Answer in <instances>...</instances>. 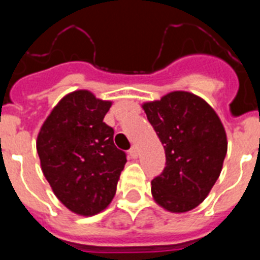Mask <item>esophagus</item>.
<instances>
[{
  "instance_id": "1",
  "label": "esophagus",
  "mask_w": 260,
  "mask_h": 260,
  "mask_svg": "<svg viewBox=\"0 0 260 260\" xmlns=\"http://www.w3.org/2000/svg\"><path fill=\"white\" fill-rule=\"evenodd\" d=\"M128 153H130V156H132L133 158H137L138 156H139V148H138L137 144H134V146L132 147V150L128 151Z\"/></svg>"
}]
</instances>
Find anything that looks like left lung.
I'll use <instances>...</instances> for the list:
<instances>
[{"mask_svg":"<svg viewBox=\"0 0 260 260\" xmlns=\"http://www.w3.org/2000/svg\"><path fill=\"white\" fill-rule=\"evenodd\" d=\"M164 146L167 165L151 182L153 201L172 213L194 210L219 178L228 151L226 133L213 108L187 91L142 104Z\"/></svg>","mask_w":260,"mask_h":260,"instance_id":"8db88e82","label":"left lung"}]
</instances>
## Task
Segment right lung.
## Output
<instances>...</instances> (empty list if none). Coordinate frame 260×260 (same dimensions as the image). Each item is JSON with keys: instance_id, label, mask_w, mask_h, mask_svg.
Segmentation results:
<instances>
[{"instance_id": "right-lung-1", "label": "right lung", "mask_w": 260, "mask_h": 260, "mask_svg": "<svg viewBox=\"0 0 260 260\" xmlns=\"http://www.w3.org/2000/svg\"><path fill=\"white\" fill-rule=\"evenodd\" d=\"M112 102L77 89L57 103L36 139L41 171L58 201L71 212L93 216L108 207L126 155L103 122Z\"/></svg>"}]
</instances>
